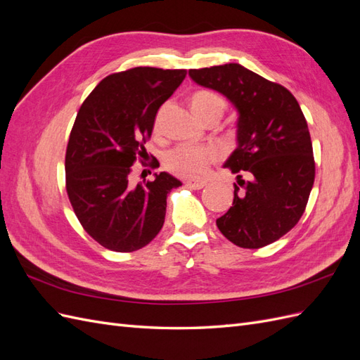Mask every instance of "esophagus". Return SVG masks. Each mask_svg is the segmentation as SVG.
<instances>
[{
    "label": "esophagus",
    "instance_id": "esophagus-1",
    "mask_svg": "<svg viewBox=\"0 0 360 360\" xmlns=\"http://www.w3.org/2000/svg\"><path fill=\"white\" fill-rule=\"evenodd\" d=\"M205 181H202V180H188L186 181V186L188 188H191V189H195V191H200V189H202L204 186H205Z\"/></svg>",
    "mask_w": 360,
    "mask_h": 360
}]
</instances>
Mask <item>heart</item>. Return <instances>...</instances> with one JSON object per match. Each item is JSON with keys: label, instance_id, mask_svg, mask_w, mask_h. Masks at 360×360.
<instances>
[{"label": "heart", "instance_id": "b5f03b06", "mask_svg": "<svg viewBox=\"0 0 360 360\" xmlns=\"http://www.w3.org/2000/svg\"><path fill=\"white\" fill-rule=\"evenodd\" d=\"M191 106L193 112L202 122L210 117H221L225 110V102L221 96L213 91H197L191 97ZM160 118H156L159 126ZM217 151L209 146H179L171 150L165 158V165L169 171L179 174L181 177L197 179L207 171L210 163L216 159Z\"/></svg>", "mask_w": 360, "mask_h": 360}]
</instances>
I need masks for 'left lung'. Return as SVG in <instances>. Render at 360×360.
<instances>
[{
	"instance_id": "obj_1",
	"label": "left lung",
	"mask_w": 360,
	"mask_h": 360,
	"mask_svg": "<svg viewBox=\"0 0 360 360\" xmlns=\"http://www.w3.org/2000/svg\"><path fill=\"white\" fill-rule=\"evenodd\" d=\"M189 76L225 96L238 115L237 147L224 163L237 174L234 200L216 219L217 228L240 248L276 242L299 222L315 177L309 130L296 97L237 63L192 69Z\"/></svg>"
}]
</instances>
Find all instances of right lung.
Returning a JSON list of instances; mask_svg holds the SVG:
<instances>
[{
  "label": "right lung",
  "instance_id": "right-lung-1",
  "mask_svg": "<svg viewBox=\"0 0 360 360\" xmlns=\"http://www.w3.org/2000/svg\"><path fill=\"white\" fill-rule=\"evenodd\" d=\"M186 70L135 68L106 76L76 115L66 151V189L84 230L115 252L148 245L165 222L167 195L181 186L168 172L130 186L129 174L151 136L162 103Z\"/></svg>",
  "mask_w": 360,
  "mask_h": 360
}]
</instances>
